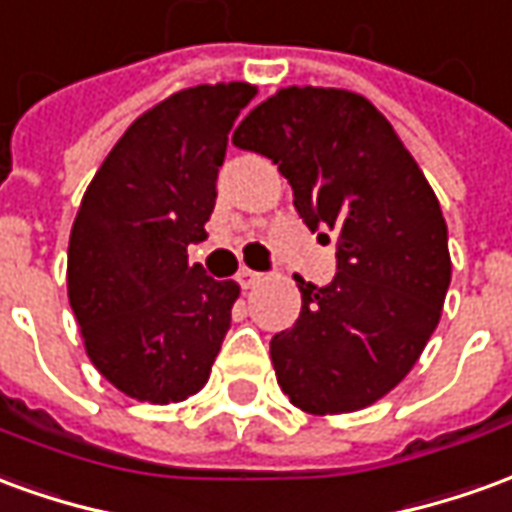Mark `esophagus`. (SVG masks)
I'll return each instance as SVG.
<instances>
[{
  "label": "esophagus",
  "mask_w": 512,
  "mask_h": 512,
  "mask_svg": "<svg viewBox=\"0 0 512 512\" xmlns=\"http://www.w3.org/2000/svg\"><path fill=\"white\" fill-rule=\"evenodd\" d=\"M260 277H263V274H257V271H252V268H241V271L235 274V280H238L241 288H252V285L260 282Z\"/></svg>",
  "instance_id": "1"
}]
</instances>
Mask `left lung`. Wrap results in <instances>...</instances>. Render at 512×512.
I'll return each mask as SVG.
<instances>
[{
  "instance_id": "1",
  "label": "left lung",
  "mask_w": 512,
  "mask_h": 512,
  "mask_svg": "<svg viewBox=\"0 0 512 512\" xmlns=\"http://www.w3.org/2000/svg\"><path fill=\"white\" fill-rule=\"evenodd\" d=\"M232 144L280 166L307 227L338 235L335 280L296 277L302 313L271 338L282 393L313 416L374 405L441 321L452 260L438 196L391 121L343 88H280Z\"/></svg>"
}]
</instances>
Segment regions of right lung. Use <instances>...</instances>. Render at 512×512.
<instances>
[{"label":"right lung","instance_id":"1","mask_svg":"<svg viewBox=\"0 0 512 512\" xmlns=\"http://www.w3.org/2000/svg\"><path fill=\"white\" fill-rule=\"evenodd\" d=\"M249 82L196 85L132 121L82 196L69 238V302L85 352L121 393L149 405L205 388L230 330L238 282L213 280L205 241L227 135Z\"/></svg>","mask_w":512,"mask_h":512}]
</instances>
